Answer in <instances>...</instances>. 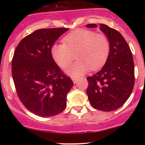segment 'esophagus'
I'll return each mask as SVG.
<instances>
[{
  "label": "esophagus",
  "mask_w": 145,
  "mask_h": 145,
  "mask_svg": "<svg viewBox=\"0 0 145 145\" xmlns=\"http://www.w3.org/2000/svg\"><path fill=\"white\" fill-rule=\"evenodd\" d=\"M72 81L74 82V83H76L77 81H78V79H77V78H72Z\"/></svg>",
  "instance_id": "esophagus-1"
}]
</instances>
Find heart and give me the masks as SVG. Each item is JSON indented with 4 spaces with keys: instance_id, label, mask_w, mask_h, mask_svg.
I'll return each instance as SVG.
<instances>
[{
    "instance_id": "heart-1",
    "label": "heart",
    "mask_w": 145,
    "mask_h": 145,
    "mask_svg": "<svg viewBox=\"0 0 145 145\" xmlns=\"http://www.w3.org/2000/svg\"><path fill=\"white\" fill-rule=\"evenodd\" d=\"M64 43H55L50 50L55 63L60 68L67 69L74 59H78L66 73L77 78L93 70L101 68L106 62L110 51V43L104 34L86 29H77L67 34Z\"/></svg>"
}]
</instances>
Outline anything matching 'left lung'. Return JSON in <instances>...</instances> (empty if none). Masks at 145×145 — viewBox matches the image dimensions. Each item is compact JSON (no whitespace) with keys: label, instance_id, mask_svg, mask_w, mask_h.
I'll return each mask as SVG.
<instances>
[{"label":"left lung","instance_id":"obj_1","mask_svg":"<svg viewBox=\"0 0 145 145\" xmlns=\"http://www.w3.org/2000/svg\"><path fill=\"white\" fill-rule=\"evenodd\" d=\"M88 28H96L89 24ZM100 29L110 43L109 55L102 69L88 77L86 93L90 105L104 112H112L121 107L129 98L135 83L132 52L122 35L105 24Z\"/></svg>","mask_w":145,"mask_h":145}]
</instances>
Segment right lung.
<instances>
[{
    "label": "right lung",
    "mask_w": 145,
    "mask_h": 145,
    "mask_svg": "<svg viewBox=\"0 0 145 145\" xmlns=\"http://www.w3.org/2000/svg\"><path fill=\"white\" fill-rule=\"evenodd\" d=\"M67 28L35 31L20 41L12 62L17 95L31 113L50 117L63 112L74 86L55 63L50 50Z\"/></svg>",
    "instance_id": "obj_1"
}]
</instances>
